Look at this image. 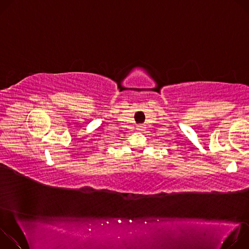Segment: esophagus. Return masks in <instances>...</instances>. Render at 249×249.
<instances>
[{
    "label": "esophagus",
    "mask_w": 249,
    "mask_h": 249,
    "mask_svg": "<svg viewBox=\"0 0 249 249\" xmlns=\"http://www.w3.org/2000/svg\"><path fill=\"white\" fill-rule=\"evenodd\" d=\"M137 130L138 131H144L145 130V126L143 124H140L137 126Z\"/></svg>",
    "instance_id": "esophagus-1"
}]
</instances>
